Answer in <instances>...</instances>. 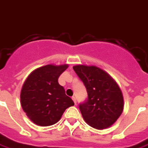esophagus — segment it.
I'll return each instance as SVG.
<instances>
[{"label": "esophagus", "mask_w": 148, "mask_h": 148, "mask_svg": "<svg viewBox=\"0 0 148 148\" xmlns=\"http://www.w3.org/2000/svg\"><path fill=\"white\" fill-rule=\"evenodd\" d=\"M72 99H73V101H74V104L76 105V103H77V100H76V98H75V97H72Z\"/></svg>", "instance_id": "esophagus-1"}]
</instances>
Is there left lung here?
I'll return each instance as SVG.
<instances>
[{
    "label": "left lung",
    "instance_id": "1",
    "mask_svg": "<svg viewBox=\"0 0 148 148\" xmlns=\"http://www.w3.org/2000/svg\"><path fill=\"white\" fill-rule=\"evenodd\" d=\"M73 69L87 90V101L79 105L85 122L98 130L111 127L124 106L123 93L117 82L95 66L76 65Z\"/></svg>",
    "mask_w": 148,
    "mask_h": 148
}]
</instances>
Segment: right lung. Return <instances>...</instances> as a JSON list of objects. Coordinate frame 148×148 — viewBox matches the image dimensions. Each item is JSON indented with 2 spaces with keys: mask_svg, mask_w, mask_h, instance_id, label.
<instances>
[{
  "mask_svg": "<svg viewBox=\"0 0 148 148\" xmlns=\"http://www.w3.org/2000/svg\"><path fill=\"white\" fill-rule=\"evenodd\" d=\"M68 66V64H48L31 72L25 79L21 90V104L35 124L41 127L55 124L66 109L74 105L58 81Z\"/></svg>",
  "mask_w": 148,
  "mask_h": 148,
  "instance_id": "obj_1",
  "label": "right lung"
}]
</instances>
